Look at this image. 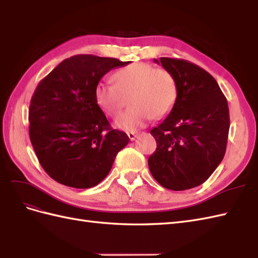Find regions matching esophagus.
Here are the masks:
<instances>
[{
  "instance_id": "1",
  "label": "esophagus",
  "mask_w": 258,
  "mask_h": 258,
  "mask_svg": "<svg viewBox=\"0 0 258 258\" xmlns=\"http://www.w3.org/2000/svg\"><path fill=\"white\" fill-rule=\"evenodd\" d=\"M137 135H139V133H137V132H127V136H128V139L131 141H134L136 137H137Z\"/></svg>"
}]
</instances>
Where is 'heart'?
Wrapping results in <instances>:
<instances>
[{
	"instance_id": "b5f03b06",
	"label": "heart",
	"mask_w": 258,
	"mask_h": 258,
	"mask_svg": "<svg viewBox=\"0 0 258 258\" xmlns=\"http://www.w3.org/2000/svg\"><path fill=\"white\" fill-rule=\"evenodd\" d=\"M114 83L99 81L94 99L106 114L116 115L130 98L131 109L115 119V126L134 132L154 118L168 115L178 98V85L171 73L147 62H134L116 70Z\"/></svg>"
}]
</instances>
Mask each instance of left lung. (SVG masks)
<instances>
[{"mask_svg":"<svg viewBox=\"0 0 258 258\" xmlns=\"http://www.w3.org/2000/svg\"><path fill=\"white\" fill-rule=\"evenodd\" d=\"M175 77L178 98L171 112L151 131L157 148L148 158L163 187L181 191L205 182L222 161L230 130L227 101L214 78L192 62L161 57Z\"/></svg>","mask_w":258,"mask_h":258,"instance_id":"obj_1","label":"left lung"}]
</instances>
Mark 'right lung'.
<instances>
[{
	"label": "right lung",
	"mask_w": 258,
	"mask_h": 258,
	"mask_svg": "<svg viewBox=\"0 0 258 258\" xmlns=\"http://www.w3.org/2000/svg\"><path fill=\"white\" fill-rule=\"evenodd\" d=\"M131 61L76 55L41 80L28 112L29 139L39 164L57 182L78 189L100 183L128 136L113 130L94 99L95 85Z\"/></svg>",
	"instance_id": "add662e5"
}]
</instances>
